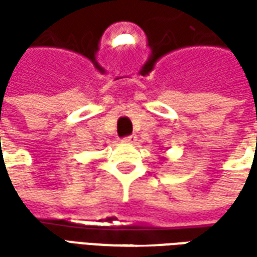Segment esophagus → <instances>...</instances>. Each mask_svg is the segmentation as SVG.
<instances>
[{
	"instance_id": "34e87169",
	"label": "esophagus",
	"mask_w": 257,
	"mask_h": 257,
	"mask_svg": "<svg viewBox=\"0 0 257 257\" xmlns=\"http://www.w3.org/2000/svg\"><path fill=\"white\" fill-rule=\"evenodd\" d=\"M136 140H137V137H136V136H128V137H124L121 142L127 144H133L136 143Z\"/></svg>"
}]
</instances>
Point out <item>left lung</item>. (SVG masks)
I'll return each instance as SVG.
<instances>
[{"instance_id":"1","label":"left lung","mask_w":257,"mask_h":257,"mask_svg":"<svg viewBox=\"0 0 257 257\" xmlns=\"http://www.w3.org/2000/svg\"><path fill=\"white\" fill-rule=\"evenodd\" d=\"M162 160H166V157H164V156H163V157H162Z\"/></svg>"}]
</instances>
